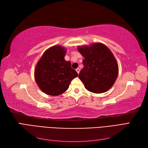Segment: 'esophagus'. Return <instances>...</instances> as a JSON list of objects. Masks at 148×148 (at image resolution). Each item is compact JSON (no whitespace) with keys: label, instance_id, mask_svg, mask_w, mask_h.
Returning a JSON list of instances; mask_svg holds the SVG:
<instances>
[{"label":"esophagus","instance_id":"obj_1","mask_svg":"<svg viewBox=\"0 0 148 148\" xmlns=\"http://www.w3.org/2000/svg\"><path fill=\"white\" fill-rule=\"evenodd\" d=\"M76 71H77V72L79 74V71H80V70H79V69H76Z\"/></svg>","mask_w":148,"mask_h":148}]
</instances>
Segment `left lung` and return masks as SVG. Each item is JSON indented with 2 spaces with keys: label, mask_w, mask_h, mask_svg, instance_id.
Masks as SVG:
<instances>
[{
  "label": "left lung",
  "mask_w": 148,
  "mask_h": 148,
  "mask_svg": "<svg viewBox=\"0 0 148 148\" xmlns=\"http://www.w3.org/2000/svg\"><path fill=\"white\" fill-rule=\"evenodd\" d=\"M84 57L83 69L78 77L87 90L94 93L106 92L112 86L119 73L117 62L113 53L104 44H93L78 47Z\"/></svg>",
  "instance_id": "left-lung-1"
}]
</instances>
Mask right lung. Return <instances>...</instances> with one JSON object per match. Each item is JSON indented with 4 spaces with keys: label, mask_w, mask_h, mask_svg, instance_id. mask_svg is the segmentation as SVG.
<instances>
[{
    "label": "right lung",
    "mask_w": 148,
    "mask_h": 148,
    "mask_svg": "<svg viewBox=\"0 0 148 148\" xmlns=\"http://www.w3.org/2000/svg\"><path fill=\"white\" fill-rule=\"evenodd\" d=\"M65 53L64 47L53 46L43 53L36 66V82L48 95L58 96L64 93L71 80L78 77V73L71 68V62L65 60Z\"/></svg>",
    "instance_id": "right-lung-1"
}]
</instances>
